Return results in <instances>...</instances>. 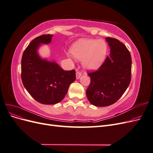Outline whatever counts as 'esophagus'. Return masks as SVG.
I'll use <instances>...</instances> for the list:
<instances>
[{
  "instance_id": "34e87169",
  "label": "esophagus",
  "mask_w": 153,
  "mask_h": 153,
  "mask_svg": "<svg viewBox=\"0 0 153 153\" xmlns=\"http://www.w3.org/2000/svg\"><path fill=\"white\" fill-rule=\"evenodd\" d=\"M76 79H79L80 77L82 76V73L80 71H78L77 69H76Z\"/></svg>"
}]
</instances>
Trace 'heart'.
<instances>
[{
	"instance_id": "obj_1",
	"label": "heart",
	"mask_w": 153,
	"mask_h": 153,
	"mask_svg": "<svg viewBox=\"0 0 153 153\" xmlns=\"http://www.w3.org/2000/svg\"><path fill=\"white\" fill-rule=\"evenodd\" d=\"M107 47L100 39H80L73 43L71 53L76 59L83 60V66L87 70L95 71L103 63Z\"/></svg>"
}]
</instances>
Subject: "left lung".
I'll list each match as a JSON object with an SVG mask.
<instances>
[{
    "label": "left lung",
    "mask_w": 153,
    "mask_h": 153,
    "mask_svg": "<svg viewBox=\"0 0 153 153\" xmlns=\"http://www.w3.org/2000/svg\"><path fill=\"white\" fill-rule=\"evenodd\" d=\"M110 48L109 57L98 70L88 73L91 83L86 91L89 102L96 106L114 104L121 98L131 82V57L123 43L106 38Z\"/></svg>",
    "instance_id": "obj_1"
}]
</instances>
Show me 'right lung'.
I'll return each instance as SVG.
<instances>
[{
    "label": "right lung",
    "instance_id": "obj_1",
    "mask_svg": "<svg viewBox=\"0 0 153 153\" xmlns=\"http://www.w3.org/2000/svg\"><path fill=\"white\" fill-rule=\"evenodd\" d=\"M53 35L44 34L32 40L24 52L21 62L22 83L38 102L54 105L64 99L69 87L76 79L75 71H64L55 62L41 59V44H48Z\"/></svg>",
    "mask_w": 153,
    "mask_h": 153
}]
</instances>
